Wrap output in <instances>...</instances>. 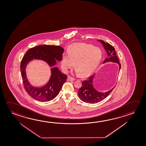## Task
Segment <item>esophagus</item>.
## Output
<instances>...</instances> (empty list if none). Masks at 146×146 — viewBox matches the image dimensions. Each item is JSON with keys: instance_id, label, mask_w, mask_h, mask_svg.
<instances>
[{"instance_id": "obj_1", "label": "esophagus", "mask_w": 146, "mask_h": 146, "mask_svg": "<svg viewBox=\"0 0 146 146\" xmlns=\"http://www.w3.org/2000/svg\"><path fill=\"white\" fill-rule=\"evenodd\" d=\"M67 80H68V81H69V82H72V81H74V80H75V78H73L72 77L68 76Z\"/></svg>"}]
</instances>
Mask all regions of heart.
I'll use <instances>...</instances> for the list:
<instances>
[{
  "mask_svg": "<svg viewBox=\"0 0 146 146\" xmlns=\"http://www.w3.org/2000/svg\"><path fill=\"white\" fill-rule=\"evenodd\" d=\"M102 52L100 48L86 43H75L69 48L62 56L61 66L67 72L74 66L82 76H87L97 67L102 60Z\"/></svg>",
  "mask_w": 146,
  "mask_h": 146,
  "instance_id": "heart-1",
  "label": "heart"
}]
</instances>
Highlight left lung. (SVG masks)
I'll return each instance as SVG.
<instances>
[{
    "label": "left lung",
    "mask_w": 146,
    "mask_h": 146,
    "mask_svg": "<svg viewBox=\"0 0 146 146\" xmlns=\"http://www.w3.org/2000/svg\"><path fill=\"white\" fill-rule=\"evenodd\" d=\"M101 43H102L104 48L106 50L108 54V57L106 58L104 63L106 62H112L117 63L119 66V70L121 68L119 60L116 56L114 48L109 43H105L102 40H98ZM94 75H91L85 80H83L82 82V86L78 90V94L80 99L82 101L89 104H94L100 102L102 100H104L112 92L113 89L115 88L114 87L112 89L110 90L108 92H98L94 88L93 85V80Z\"/></svg>",
    "instance_id": "8db88e82"
}]
</instances>
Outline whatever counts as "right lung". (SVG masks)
Segmentation results:
<instances>
[{
	"instance_id": "1",
	"label": "right lung",
	"mask_w": 146,
	"mask_h": 146,
	"mask_svg": "<svg viewBox=\"0 0 146 146\" xmlns=\"http://www.w3.org/2000/svg\"><path fill=\"white\" fill-rule=\"evenodd\" d=\"M64 52L62 46L44 44L30 49L25 54L21 62V74L26 92L34 99L40 102H49L54 99L58 94L68 77L62 74L58 68L54 67L51 69V76L48 84L44 87L35 88L31 86L27 78V64L33 59H41L50 67L54 66L56 64V60H62Z\"/></svg>"
}]
</instances>
